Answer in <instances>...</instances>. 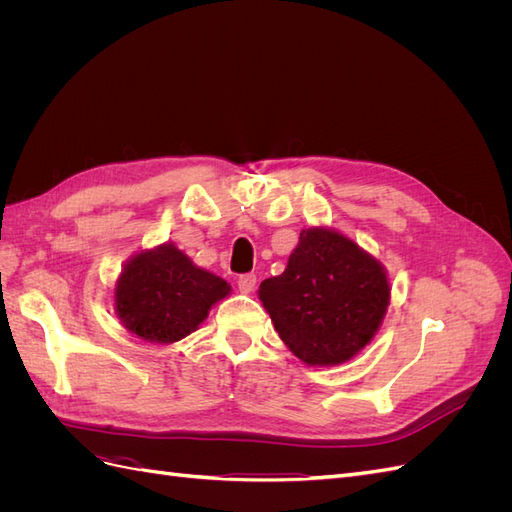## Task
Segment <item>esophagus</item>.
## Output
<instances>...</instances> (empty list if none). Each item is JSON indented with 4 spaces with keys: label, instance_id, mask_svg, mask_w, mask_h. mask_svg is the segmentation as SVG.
<instances>
[{
    "label": "esophagus",
    "instance_id": "1",
    "mask_svg": "<svg viewBox=\"0 0 512 512\" xmlns=\"http://www.w3.org/2000/svg\"><path fill=\"white\" fill-rule=\"evenodd\" d=\"M237 286H239V290H241L243 294H250V292H254V288H256V275H254V273H245V275H241L239 280H237Z\"/></svg>",
    "mask_w": 512,
    "mask_h": 512
}]
</instances>
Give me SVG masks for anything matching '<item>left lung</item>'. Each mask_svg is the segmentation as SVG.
Segmentation results:
<instances>
[{
  "label": "left lung",
  "mask_w": 512,
  "mask_h": 512,
  "mask_svg": "<svg viewBox=\"0 0 512 512\" xmlns=\"http://www.w3.org/2000/svg\"><path fill=\"white\" fill-rule=\"evenodd\" d=\"M258 297L275 331L307 365H339L376 335L391 299L380 262L329 228L301 230L282 275Z\"/></svg>",
  "instance_id": "obj_1"
}]
</instances>
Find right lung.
Listing matches in <instances>:
<instances>
[{
    "label": "right lung",
    "mask_w": 512,
    "mask_h": 512,
    "mask_svg": "<svg viewBox=\"0 0 512 512\" xmlns=\"http://www.w3.org/2000/svg\"><path fill=\"white\" fill-rule=\"evenodd\" d=\"M228 292L226 280L164 243L126 262L115 288V312L145 342L173 344L196 331Z\"/></svg>",
    "instance_id": "add662e5"
}]
</instances>
